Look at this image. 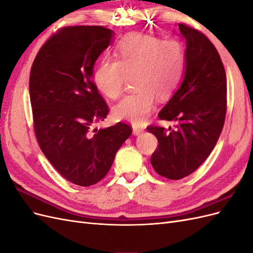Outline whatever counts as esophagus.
I'll return each instance as SVG.
<instances>
[{
    "label": "esophagus",
    "mask_w": 253,
    "mask_h": 253,
    "mask_svg": "<svg viewBox=\"0 0 253 253\" xmlns=\"http://www.w3.org/2000/svg\"><path fill=\"white\" fill-rule=\"evenodd\" d=\"M132 127H133V134L134 135H139L140 133L143 132V128L140 127L139 126H137V125H133Z\"/></svg>",
    "instance_id": "1"
}]
</instances>
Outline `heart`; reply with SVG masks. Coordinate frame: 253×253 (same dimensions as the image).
<instances>
[{
    "label": "heart",
    "instance_id": "heart-1",
    "mask_svg": "<svg viewBox=\"0 0 253 253\" xmlns=\"http://www.w3.org/2000/svg\"><path fill=\"white\" fill-rule=\"evenodd\" d=\"M113 55L114 59L105 58L97 65L93 80L101 94L117 99L133 76L135 90L115 105L114 115L136 125L149 117L155 96L165 99L178 88L186 70L185 47L173 38L127 35L115 45Z\"/></svg>",
    "mask_w": 253,
    "mask_h": 253
}]
</instances>
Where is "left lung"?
Listing matches in <instances>:
<instances>
[{
    "instance_id": "left-lung-1",
    "label": "left lung",
    "mask_w": 253,
    "mask_h": 253,
    "mask_svg": "<svg viewBox=\"0 0 253 253\" xmlns=\"http://www.w3.org/2000/svg\"><path fill=\"white\" fill-rule=\"evenodd\" d=\"M186 39V72L180 87L158 113L175 128L149 126L158 140L151 156L157 174L178 180L193 173L215 147L227 112L224 64L212 42L200 30L179 23Z\"/></svg>"
}]
</instances>
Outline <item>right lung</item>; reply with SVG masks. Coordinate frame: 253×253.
I'll list each match as a JSON object with an SVG mask.
<instances>
[{
	"label": "right lung",
	"mask_w": 253,
	"mask_h": 253,
	"mask_svg": "<svg viewBox=\"0 0 253 253\" xmlns=\"http://www.w3.org/2000/svg\"><path fill=\"white\" fill-rule=\"evenodd\" d=\"M113 32L103 26H67L45 42L34 60L29 96L34 129L43 154L65 179L88 187L108 174L132 134L125 122L106 128L109 105L95 85L93 67Z\"/></svg>",
	"instance_id": "right-lung-1"
}]
</instances>
